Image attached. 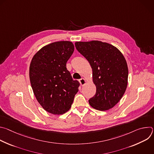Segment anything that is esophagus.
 <instances>
[{
  "label": "esophagus",
  "mask_w": 154,
  "mask_h": 154,
  "mask_svg": "<svg viewBox=\"0 0 154 154\" xmlns=\"http://www.w3.org/2000/svg\"><path fill=\"white\" fill-rule=\"evenodd\" d=\"M79 82H80V85H82V86H83L85 83H86V81L85 80V79H81L80 80H79Z\"/></svg>",
  "instance_id": "34e87169"
}]
</instances>
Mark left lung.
Segmentation results:
<instances>
[{"instance_id":"left-lung-1","label":"left lung","mask_w":154,"mask_h":154,"mask_svg":"<svg viewBox=\"0 0 154 154\" xmlns=\"http://www.w3.org/2000/svg\"><path fill=\"white\" fill-rule=\"evenodd\" d=\"M75 46L93 70L96 93L90 105L100 111L113 108L127 88L128 71L124 57L116 47L102 41L76 42Z\"/></svg>"}]
</instances>
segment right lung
<instances>
[{"instance_id": "1", "label": "right lung", "mask_w": 154, "mask_h": 154, "mask_svg": "<svg viewBox=\"0 0 154 154\" xmlns=\"http://www.w3.org/2000/svg\"><path fill=\"white\" fill-rule=\"evenodd\" d=\"M74 51L72 42H52L33 57L29 77L33 93L45 110L62 115L70 109L80 83L74 80L66 63Z\"/></svg>"}]
</instances>
